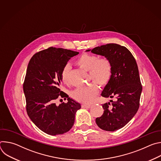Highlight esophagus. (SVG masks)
Segmentation results:
<instances>
[{"label":"esophagus","instance_id":"esophagus-1","mask_svg":"<svg viewBox=\"0 0 161 161\" xmlns=\"http://www.w3.org/2000/svg\"><path fill=\"white\" fill-rule=\"evenodd\" d=\"M90 105H88V104H82L81 107L83 108H90Z\"/></svg>","mask_w":161,"mask_h":161}]
</instances>
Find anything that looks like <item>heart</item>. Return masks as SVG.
<instances>
[{
    "instance_id": "b5f03b06",
    "label": "heart",
    "mask_w": 161,
    "mask_h": 161,
    "mask_svg": "<svg viewBox=\"0 0 161 161\" xmlns=\"http://www.w3.org/2000/svg\"><path fill=\"white\" fill-rule=\"evenodd\" d=\"M76 64L89 72V78L100 86L107 85L111 77L112 67L109 60L106 57H99L95 55L83 53L76 61ZM71 70L69 65H65L61 73L62 81L67 83ZM99 92V87L92 83L86 86L78 88L71 92V97L77 102L89 104L92 102Z\"/></svg>"
}]
</instances>
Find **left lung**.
<instances>
[{"mask_svg":"<svg viewBox=\"0 0 161 161\" xmlns=\"http://www.w3.org/2000/svg\"><path fill=\"white\" fill-rule=\"evenodd\" d=\"M91 51L108 58L112 75L101 96L116 97V101L103 104L104 113L96 119L98 127L106 131H114L124 127L136 114L140 106L142 92L138 67L130 52L125 47L110 43L97 47Z\"/></svg>","mask_w":161,"mask_h":161,"instance_id":"8db88e82","label":"left lung"}]
</instances>
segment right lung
Masks as SVG:
<instances>
[{
    "label": "right lung",
    "mask_w": 161,
    "mask_h": 161,
    "mask_svg": "<svg viewBox=\"0 0 161 161\" xmlns=\"http://www.w3.org/2000/svg\"><path fill=\"white\" fill-rule=\"evenodd\" d=\"M79 52L50 47L31 58L24 83L26 109L32 122L50 135L62 134L74 125L75 114L81 104L60 91L61 73L71 57ZM68 98L67 103L57 106L55 100Z\"/></svg>",
    "instance_id": "obj_1"
}]
</instances>
